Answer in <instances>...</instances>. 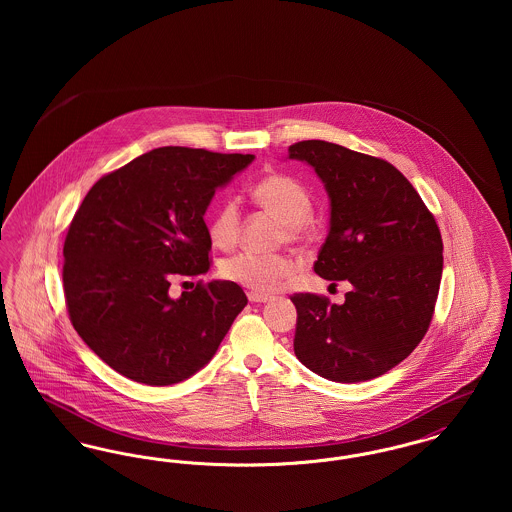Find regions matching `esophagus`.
Returning <instances> with one entry per match:
<instances>
[{
  "instance_id": "esophagus-1",
  "label": "esophagus",
  "mask_w": 512,
  "mask_h": 512,
  "mask_svg": "<svg viewBox=\"0 0 512 512\" xmlns=\"http://www.w3.org/2000/svg\"><path fill=\"white\" fill-rule=\"evenodd\" d=\"M247 297H249L251 303H267V301H270V295H263V293L249 292Z\"/></svg>"
}]
</instances>
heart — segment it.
Masks as SVG:
<instances>
[{"instance_id":"1","label":"heart","mask_w":512,"mask_h":512,"mask_svg":"<svg viewBox=\"0 0 512 512\" xmlns=\"http://www.w3.org/2000/svg\"><path fill=\"white\" fill-rule=\"evenodd\" d=\"M251 194L261 209L284 220V238H290L292 242L303 240L307 222L313 215V197L303 184L286 174H270L253 186ZM240 230V205L234 199H226L209 220V238L220 249H228L238 242ZM220 274L251 292H276L295 274V261L288 255L244 251L226 259L220 265Z\"/></svg>"}]
</instances>
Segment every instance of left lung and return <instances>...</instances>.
Listing matches in <instances>:
<instances>
[{"label": "left lung", "mask_w": 512, "mask_h": 512, "mask_svg": "<svg viewBox=\"0 0 512 512\" xmlns=\"http://www.w3.org/2000/svg\"><path fill=\"white\" fill-rule=\"evenodd\" d=\"M288 153L315 169L330 197L315 272L353 286L343 305L293 293L295 357L332 382L372 380L407 359L428 332L443 270L438 224L384 159L322 140L297 142Z\"/></svg>", "instance_id": "obj_1"}]
</instances>
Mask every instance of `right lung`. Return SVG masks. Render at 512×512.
<instances>
[{
  "label": "right lung",
  "mask_w": 512,
  "mask_h": 512,
  "mask_svg": "<svg viewBox=\"0 0 512 512\" xmlns=\"http://www.w3.org/2000/svg\"><path fill=\"white\" fill-rule=\"evenodd\" d=\"M253 155L167 146L101 176L63 247V290L74 330L122 376L171 386L207 365L247 305L230 280L197 282L178 299L172 280L205 274L203 215Z\"/></svg>",
  "instance_id": "add662e5"
}]
</instances>
